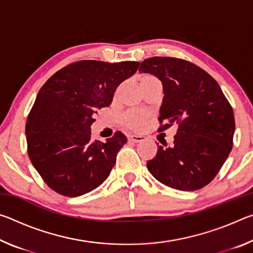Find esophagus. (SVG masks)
Instances as JSON below:
<instances>
[{
  "label": "esophagus",
  "instance_id": "34e87169",
  "mask_svg": "<svg viewBox=\"0 0 253 253\" xmlns=\"http://www.w3.org/2000/svg\"><path fill=\"white\" fill-rule=\"evenodd\" d=\"M145 137L143 135H135V134H131L128 136V139L130 140V142H134V143H138V142H142L144 140Z\"/></svg>",
  "mask_w": 253,
  "mask_h": 253
}]
</instances>
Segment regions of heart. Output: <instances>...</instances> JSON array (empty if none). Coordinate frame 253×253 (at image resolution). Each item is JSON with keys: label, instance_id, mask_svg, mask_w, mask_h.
Here are the masks:
<instances>
[{"label": "heart", "instance_id": "1", "mask_svg": "<svg viewBox=\"0 0 253 253\" xmlns=\"http://www.w3.org/2000/svg\"><path fill=\"white\" fill-rule=\"evenodd\" d=\"M146 77H151V76H144L143 78H146ZM142 78V79H143ZM148 113L146 111H142V110H132L127 113L124 117V124L130 129L134 130H139L145 126L147 119H148Z\"/></svg>", "mask_w": 253, "mask_h": 253}]
</instances>
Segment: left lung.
<instances>
[{
    "label": "left lung",
    "instance_id": "1",
    "mask_svg": "<svg viewBox=\"0 0 253 253\" xmlns=\"http://www.w3.org/2000/svg\"><path fill=\"white\" fill-rule=\"evenodd\" d=\"M140 72L156 76L164 98L160 130L175 124L173 145L158 146L147 169L158 182L179 191H195L215 177L233 146L234 115L219 84L183 59L153 57Z\"/></svg>",
    "mask_w": 253,
    "mask_h": 253
}]
</instances>
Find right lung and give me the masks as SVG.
Instances as JSON below:
<instances>
[{
  "label": "right lung",
  "mask_w": 253,
  "mask_h": 253,
  "mask_svg": "<svg viewBox=\"0 0 253 253\" xmlns=\"http://www.w3.org/2000/svg\"><path fill=\"white\" fill-rule=\"evenodd\" d=\"M138 66L81 60L55 72L41 87L25 125L28 154L57 193L84 195L109 176L127 138L116 131L106 143L92 140L93 114L111 104L118 85Z\"/></svg>",
  "instance_id": "obj_1"
}]
</instances>
